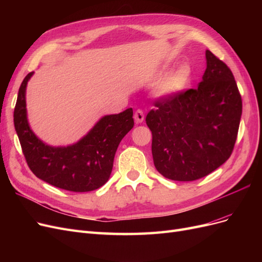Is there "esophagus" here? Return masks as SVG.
<instances>
[{
  "mask_svg": "<svg viewBox=\"0 0 262 262\" xmlns=\"http://www.w3.org/2000/svg\"><path fill=\"white\" fill-rule=\"evenodd\" d=\"M134 120H136L137 123L143 122V120H144V113H143V110L138 109L137 112L134 113Z\"/></svg>",
  "mask_w": 262,
  "mask_h": 262,
  "instance_id": "esophagus-1",
  "label": "esophagus"
}]
</instances>
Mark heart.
<instances>
[{
	"mask_svg": "<svg viewBox=\"0 0 262 262\" xmlns=\"http://www.w3.org/2000/svg\"><path fill=\"white\" fill-rule=\"evenodd\" d=\"M191 81V70L187 66L178 68L166 75L158 86V94L164 97H171L184 92Z\"/></svg>",
	"mask_w": 262,
	"mask_h": 262,
	"instance_id": "b5f03b06",
	"label": "heart"
}]
</instances>
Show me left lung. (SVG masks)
I'll return each instance as SVG.
<instances>
[{
  "label": "left lung",
  "mask_w": 262,
  "mask_h": 262,
  "mask_svg": "<svg viewBox=\"0 0 262 262\" xmlns=\"http://www.w3.org/2000/svg\"><path fill=\"white\" fill-rule=\"evenodd\" d=\"M207 69L198 89L158 98L146 116L152 154L166 178L192 181L208 176L231 156L238 133L243 102L225 63L205 51Z\"/></svg>",
  "instance_id": "1"
}]
</instances>
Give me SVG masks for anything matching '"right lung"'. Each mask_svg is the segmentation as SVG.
Listing matches in <instances>:
<instances>
[{
    "label": "right lung",
    "mask_w": 262,
    "mask_h": 262,
    "mask_svg": "<svg viewBox=\"0 0 262 262\" xmlns=\"http://www.w3.org/2000/svg\"><path fill=\"white\" fill-rule=\"evenodd\" d=\"M33 74L24 78L14 109L15 130L28 167L39 179L68 191H93L104 186L112 173L118 145L134 125L132 108L102 117L73 145L49 146L35 136L27 121L26 86Z\"/></svg>",
    "instance_id": "add662e5"
}]
</instances>
